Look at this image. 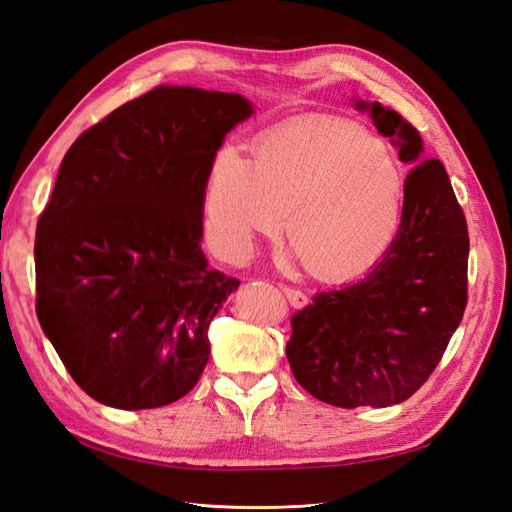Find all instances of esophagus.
Wrapping results in <instances>:
<instances>
[{"instance_id":"34e87169","label":"esophagus","mask_w":512,"mask_h":512,"mask_svg":"<svg viewBox=\"0 0 512 512\" xmlns=\"http://www.w3.org/2000/svg\"><path fill=\"white\" fill-rule=\"evenodd\" d=\"M282 290H284V294H286V299L290 301V305H292V307H305V305L309 303V299H307V294H305V292H301V290H297V288H290V286H284Z\"/></svg>"}]
</instances>
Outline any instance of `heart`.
<instances>
[{"label": "heart", "instance_id": "heart-1", "mask_svg": "<svg viewBox=\"0 0 512 512\" xmlns=\"http://www.w3.org/2000/svg\"><path fill=\"white\" fill-rule=\"evenodd\" d=\"M205 228L228 262L284 224L294 254L320 280L369 269L395 241L406 179L386 145L342 119H301L260 138L256 160L224 145L209 164Z\"/></svg>", "mask_w": 512, "mask_h": 512}]
</instances>
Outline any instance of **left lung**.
<instances>
[{"mask_svg":"<svg viewBox=\"0 0 512 512\" xmlns=\"http://www.w3.org/2000/svg\"><path fill=\"white\" fill-rule=\"evenodd\" d=\"M412 164L395 241L365 277L318 292L292 316L294 378L337 408H386L412 397L440 363L468 303V224L440 160L380 102H356Z\"/></svg>","mask_w":512,"mask_h":512,"instance_id":"obj_1","label":"left lung"}]
</instances>
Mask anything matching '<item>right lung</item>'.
<instances>
[{
    "instance_id": "right-lung-1",
    "label": "right lung",
    "mask_w": 512,
    "mask_h": 512,
    "mask_svg": "<svg viewBox=\"0 0 512 512\" xmlns=\"http://www.w3.org/2000/svg\"><path fill=\"white\" fill-rule=\"evenodd\" d=\"M254 113L239 94L160 85L85 130L36 228V314L61 363L104 406L188 395L209 324L239 280L200 250L209 164Z\"/></svg>"
}]
</instances>
